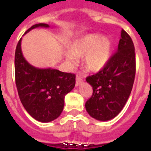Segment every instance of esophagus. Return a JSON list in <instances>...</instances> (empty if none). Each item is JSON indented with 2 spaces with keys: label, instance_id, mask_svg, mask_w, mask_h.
<instances>
[{
  "label": "esophagus",
  "instance_id": "34e87169",
  "mask_svg": "<svg viewBox=\"0 0 151 151\" xmlns=\"http://www.w3.org/2000/svg\"><path fill=\"white\" fill-rule=\"evenodd\" d=\"M83 82V76L81 73H78L76 76V86H78Z\"/></svg>",
  "mask_w": 151,
  "mask_h": 151
}]
</instances>
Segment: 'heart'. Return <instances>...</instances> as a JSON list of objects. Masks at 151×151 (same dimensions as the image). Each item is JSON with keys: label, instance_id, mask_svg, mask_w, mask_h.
Masks as SVG:
<instances>
[{"label": "heart", "instance_id": "1", "mask_svg": "<svg viewBox=\"0 0 151 151\" xmlns=\"http://www.w3.org/2000/svg\"><path fill=\"white\" fill-rule=\"evenodd\" d=\"M111 53V43L108 38L89 34L82 35L73 42L67 58L70 62L76 63V57L84 55L83 62L86 69L99 71L107 65Z\"/></svg>", "mask_w": 151, "mask_h": 151}]
</instances>
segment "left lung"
Listing matches in <instances>:
<instances>
[{"mask_svg": "<svg viewBox=\"0 0 151 151\" xmlns=\"http://www.w3.org/2000/svg\"><path fill=\"white\" fill-rule=\"evenodd\" d=\"M118 48L104 69L86 78L93 88L86 102L89 115L106 121L116 117L123 109L133 88L136 73L135 48L126 31H121Z\"/></svg>", "mask_w": 151, "mask_h": 151, "instance_id": "obj_1", "label": "left lung"}]
</instances>
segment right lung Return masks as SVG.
<instances>
[{
	"instance_id": "1",
	"label": "right lung",
	"mask_w": 151,
	"mask_h": 151,
	"mask_svg": "<svg viewBox=\"0 0 151 151\" xmlns=\"http://www.w3.org/2000/svg\"><path fill=\"white\" fill-rule=\"evenodd\" d=\"M48 27L45 23L33 25L26 33L36 27ZM21 40L15 51V82L19 99L25 109L40 122L52 121L61 114L65 96L75 86L74 73L53 69H38L25 60Z\"/></svg>"
}]
</instances>
